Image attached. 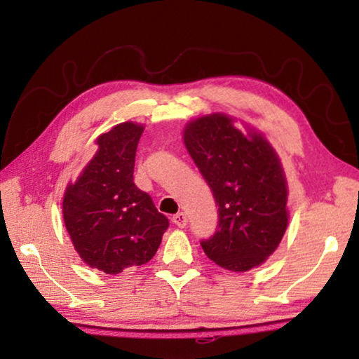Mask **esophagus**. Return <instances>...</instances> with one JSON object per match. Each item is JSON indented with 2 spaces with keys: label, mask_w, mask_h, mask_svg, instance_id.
<instances>
[{
  "label": "esophagus",
  "mask_w": 359,
  "mask_h": 359,
  "mask_svg": "<svg viewBox=\"0 0 359 359\" xmlns=\"http://www.w3.org/2000/svg\"><path fill=\"white\" fill-rule=\"evenodd\" d=\"M187 222H188V218H187V214H184V212H179V214H175L172 217V223L179 228H185Z\"/></svg>",
  "instance_id": "obj_1"
}]
</instances>
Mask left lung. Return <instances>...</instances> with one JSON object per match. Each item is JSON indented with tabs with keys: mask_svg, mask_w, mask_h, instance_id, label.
<instances>
[{
	"mask_svg": "<svg viewBox=\"0 0 359 359\" xmlns=\"http://www.w3.org/2000/svg\"><path fill=\"white\" fill-rule=\"evenodd\" d=\"M234 117L212 112L188 121L184 144L218 204V229L203 241L208 258L245 272L277 250L288 226V184L267 137Z\"/></svg>",
	"mask_w": 359,
	"mask_h": 359,
	"instance_id": "8db88e82",
	"label": "left lung"
}]
</instances>
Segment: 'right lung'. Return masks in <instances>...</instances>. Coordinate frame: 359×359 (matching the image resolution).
I'll return each mask as SVG.
<instances>
[{"label":"right lung","mask_w":359,"mask_h":359,"mask_svg":"<svg viewBox=\"0 0 359 359\" xmlns=\"http://www.w3.org/2000/svg\"><path fill=\"white\" fill-rule=\"evenodd\" d=\"M145 126L123 121L96 137L98 150L63 194V220L79 257L92 269L120 274L155 257L168 218L133 182Z\"/></svg>","instance_id":"add662e5"}]
</instances>
